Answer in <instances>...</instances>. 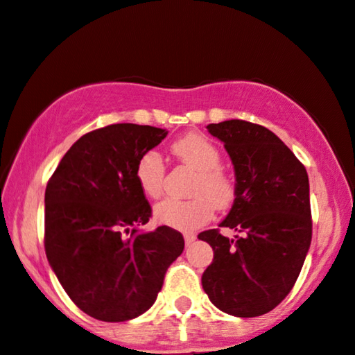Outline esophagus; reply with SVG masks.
<instances>
[{
    "label": "esophagus",
    "mask_w": 355,
    "mask_h": 355,
    "mask_svg": "<svg viewBox=\"0 0 355 355\" xmlns=\"http://www.w3.org/2000/svg\"><path fill=\"white\" fill-rule=\"evenodd\" d=\"M183 238H185V245H187V246H190L191 243H193V241L196 240V236H195L193 233H187Z\"/></svg>",
    "instance_id": "1"
}]
</instances>
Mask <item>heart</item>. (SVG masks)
Masks as SVG:
<instances>
[{"label": "heart", "mask_w": 355, "mask_h": 355, "mask_svg": "<svg viewBox=\"0 0 355 355\" xmlns=\"http://www.w3.org/2000/svg\"><path fill=\"white\" fill-rule=\"evenodd\" d=\"M172 152L196 175L190 185L191 198H165L155 205L153 216L159 223L178 230L193 232L211 220L213 207L223 210L234 198L233 178L221 168V153L211 140L198 134L182 137L172 145ZM135 180L148 198H157L165 185V165L155 150L142 153L135 165Z\"/></svg>", "instance_id": "1"}]
</instances>
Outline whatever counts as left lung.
<instances>
[{
	"mask_svg": "<svg viewBox=\"0 0 355 355\" xmlns=\"http://www.w3.org/2000/svg\"><path fill=\"white\" fill-rule=\"evenodd\" d=\"M225 144L234 166V202L221 228L198 234L213 248L202 276L205 293L226 314L256 318L288 296L313 236L309 178L304 165L266 127L246 121L207 125Z\"/></svg>",
	"mask_w": 355,
	"mask_h": 355,
	"instance_id": "1",
	"label": "left lung"
}]
</instances>
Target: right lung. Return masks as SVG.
Returning a JSON list of instances; mask_svg holds the SVG:
<instances>
[{"label": "right lung", "instance_id": "1", "mask_svg": "<svg viewBox=\"0 0 355 355\" xmlns=\"http://www.w3.org/2000/svg\"><path fill=\"white\" fill-rule=\"evenodd\" d=\"M166 134L137 123L89 132L46 187V256L67 296L94 319L122 322L150 309L185 248L170 226L139 230L152 208L135 180L137 160Z\"/></svg>", "mask_w": 355, "mask_h": 355}]
</instances>
